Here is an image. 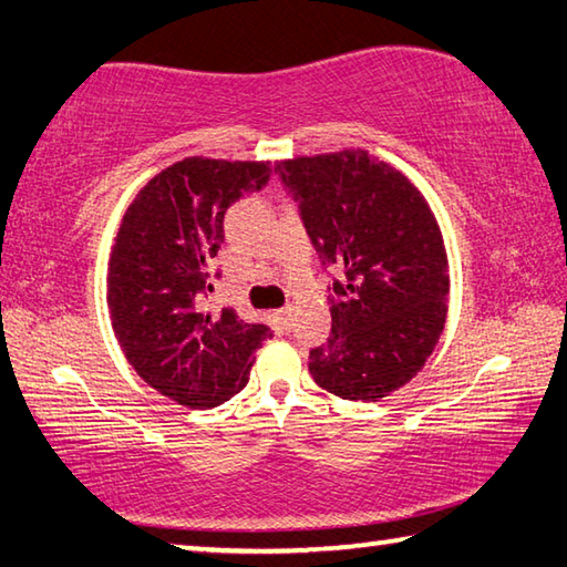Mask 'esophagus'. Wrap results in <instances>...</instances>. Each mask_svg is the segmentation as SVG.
<instances>
[{"mask_svg": "<svg viewBox=\"0 0 567 567\" xmlns=\"http://www.w3.org/2000/svg\"><path fill=\"white\" fill-rule=\"evenodd\" d=\"M290 315H292V307H282V310H277V322H280L282 330H290Z\"/></svg>", "mask_w": 567, "mask_h": 567, "instance_id": "34e87169", "label": "esophagus"}]
</instances>
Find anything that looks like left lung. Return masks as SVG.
Segmentation results:
<instances>
[{
	"label": "left lung",
	"mask_w": 567,
	"mask_h": 567,
	"mask_svg": "<svg viewBox=\"0 0 567 567\" xmlns=\"http://www.w3.org/2000/svg\"><path fill=\"white\" fill-rule=\"evenodd\" d=\"M320 265L338 270L332 332L310 375L342 400L375 402L433 354L447 315V255L415 185L364 150L277 162Z\"/></svg>",
	"instance_id": "left-lung-1"
}]
</instances>
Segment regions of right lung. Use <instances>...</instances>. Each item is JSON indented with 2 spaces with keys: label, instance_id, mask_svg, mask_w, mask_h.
<instances>
[{
  "label": "right lung",
  "instance_id": "1",
  "mask_svg": "<svg viewBox=\"0 0 567 567\" xmlns=\"http://www.w3.org/2000/svg\"><path fill=\"white\" fill-rule=\"evenodd\" d=\"M270 172V162L187 157L152 177L122 217L107 277L112 328L137 375L179 405L205 410L237 395L270 334L233 307L205 305L225 213Z\"/></svg>",
  "mask_w": 567,
  "mask_h": 567
}]
</instances>
